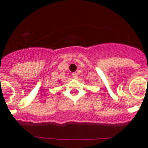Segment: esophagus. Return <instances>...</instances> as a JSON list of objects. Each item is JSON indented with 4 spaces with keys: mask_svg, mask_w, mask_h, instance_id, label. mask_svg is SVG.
Returning <instances> with one entry per match:
<instances>
[{
    "mask_svg": "<svg viewBox=\"0 0 148 148\" xmlns=\"http://www.w3.org/2000/svg\"><path fill=\"white\" fill-rule=\"evenodd\" d=\"M72 77L74 79H77L78 78V76H77V73H73V74H72Z\"/></svg>",
    "mask_w": 148,
    "mask_h": 148,
    "instance_id": "34e87169",
    "label": "esophagus"
}]
</instances>
